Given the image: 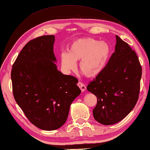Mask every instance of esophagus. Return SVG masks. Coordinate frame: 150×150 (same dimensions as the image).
<instances>
[{
	"mask_svg": "<svg viewBox=\"0 0 150 150\" xmlns=\"http://www.w3.org/2000/svg\"><path fill=\"white\" fill-rule=\"evenodd\" d=\"M77 85H78V86H79V88H80V89L81 90V91H82V92H84L86 90V87L85 84H84L83 83H82V82H79Z\"/></svg>",
	"mask_w": 150,
	"mask_h": 150,
	"instance_id": "1",
	"label": "esophagus"
}]
</instances>
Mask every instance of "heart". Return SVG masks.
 Segmentation results:
<instances>
[{
	"instance_id": "b5f03b06",
	"label": "heart",
	"mask_w": 150,
	"mask_h": 150,
	"mask_svg": "<svg viewBox=\"0 0 150 150\" xmlns=\"http://www.w3.org/2000/svg\"><path fill=\"white\" fill-rule=\"evenodd\" d=\"M110 55V47L104 41L92 38L80 39L70 46L69 53L61 55L63 68L68 71L74 70L75 62L79 61V69L88 78L96 77L106 67Z\"/></svg>"
}]
</instances>
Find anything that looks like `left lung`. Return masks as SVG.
Returning <instances> with one entry per match:
<instances>
[{
	"label": "left lung",
	"mask_w": 150,
	"mask_h": 150,
	"mask_svg": "<svg viewBox=\"0 0 150 150\" xmlns=\"http://www.w3.org/2000/svg\"><path fill=\"white\" fill-rule=\"evenodd\" d=\"M142 68L135 51L116 35L115 52L100 74L88 85L97 98L94 119L104 125L122 120L138 100Z\"/></svg>",
	"instance_id": "1"
}]
</instances>
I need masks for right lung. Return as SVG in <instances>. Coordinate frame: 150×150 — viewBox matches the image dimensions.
I'll return each mask as SVG.
<instances>
[{
    "mask_svg": "<svg viewBox=\"0 0 150 150\" xmlns=\"http://www.w3.org/2000/svg\"><path fill=\"white\" fill-rule=\"evenodd\" d=\"M54 35L28 42L12 67L15 101L30 122L52 131L66 122L72 102L81 93L73 76L64 75L55 64Z\"/></svg>",
    "mask_w": 150,
    "mask_h": 150,
    "instance_id": "1",
    "label": "right lung"
}]
</instances>
